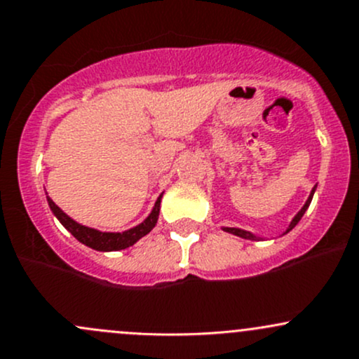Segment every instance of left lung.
I'll return each mask as SVG.
<instances>
[{
  "label": "left lung",
  "mask_w": 359,
  "mask_h": 359,
  "mask_svg": "<svg viewBox=\"0 0 359 359\" xmlns=\"http://www.w3.org/2000/svg\"><path fill=\"white\" fill-rule=\"evenodd\" d=\"M317 188V187H315ZM315 188L313 190H311V195H310V198L306 200V203H304V207L302 210L298 212V214H296V217L292 219V222L291 224H289V229L287 231H291L292 227H294L296 224H298L299 222V219L303 217V214L304 212H306V209H308V205H310V202H311V198H313V194H315ZM224 231H227V233H231V234H236V236H241V238H250V240H257L255 236H253V234H250V233H246V231H241V229H236V227H224Z\"/></svg>",
  "instance_id": "1"
}]
</instances>
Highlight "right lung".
<instances>
[{
	"instance_id": "obj_1",
	"label": "right lung",
	"mask_w": 359,
	"mask_h": 359,
	"mask_svg": "<svg viewBox=\"0 0 359 359\" xmlns=\"http://www.w3.org/2000/svg\"><path fill=\"white\" fill-rule=\"evenodd\" d=\"M161 198H163V195L157 198L152 212H150V215L144 222H142V224L133 227V229L125 231V233H101V231L92 229V227L82 226L79 224V222L73 221L72 217H68V215L65 214V212L61 210L60 207L49 198V196H48V202H49V207H51L53 214L57 217V221L67 227V229L70 231L73 236H75L80 243H83V245L90 246V248L94 250H99V252H116V250L128 248V246H132L133 243L140 240L142 236H145V234L150 233V229L156 226L157 217H159Z\"/></svg>"
}]
</instances>
